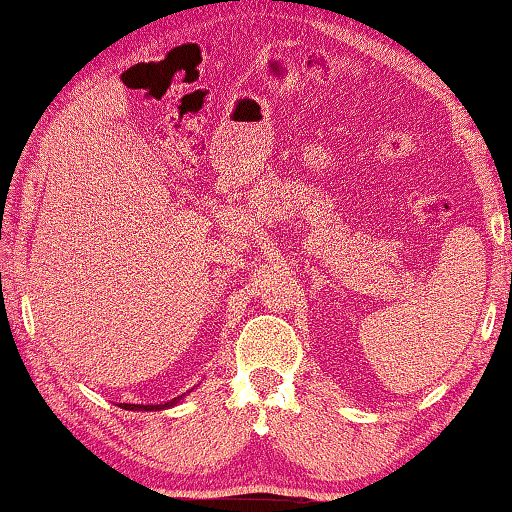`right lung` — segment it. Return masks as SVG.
I'll use <instances>...</instances> for the list:
<instances>
[{
	"label": "right lung",
	"mask_w": 512,
	"mask_h": 512,
	"mask_svg": "<svg viewBox=\"0 0 512 512\" xmlns=\"http://www.w3.org/2000/svg\"><path fill=\"white\" fill-rule=\"evenodd\" d=\"M183 396L179 398H172L170 403H161V405H132V403H118V407H123V410H132V412H156V410H165V407H172L181 401Z\"/></svg>",
	"instance_id": "add662e5"
}]
</instances>
